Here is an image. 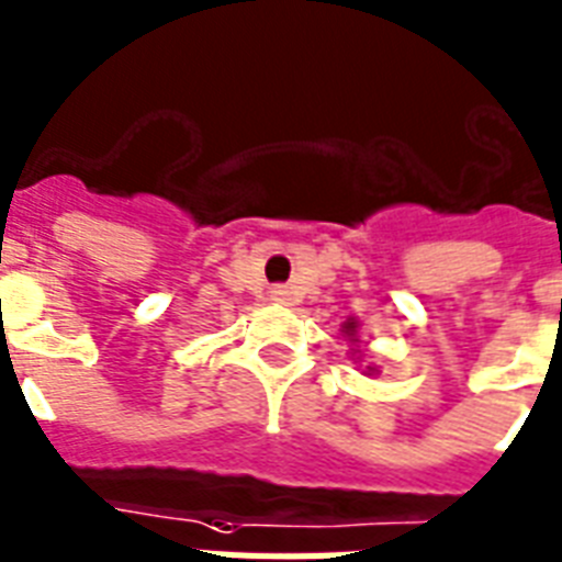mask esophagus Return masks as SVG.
Listing matches in <instances>:
<instances>
[{
  "label": "esophagus",
  "mask_w": 562,
  "mask_h": 562,
  "mask_svg": "<svg viewBox=\"0 0 562 562\" xmlns=\"http://www.w3.org/2000/svg\"><path fill=\"white\" fill-rule=\"evenodd\" d=\"M271 300L273 303H289V289H285V285H277V289H271Z\"/></svg>",
  "instance_id": "obj_1"
}]
</instances>
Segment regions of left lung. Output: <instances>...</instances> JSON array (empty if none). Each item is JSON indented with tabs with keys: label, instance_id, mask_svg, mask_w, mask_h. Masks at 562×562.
I'll return each mask as SVG.
<instances>
[{
	"label": "left lung",
	"instance_id": "1",
	"mask_svg": "<svg viewBox=\"0 0 562 562\" xmlns=\"http://www.w3.org/2000/svg\"><path fill=\"white\" fill-rule=\"evenodd\" d=\"M359 327H362V324H359L357 318H348L341 324V333H345V338L350 341V359L359 362V371L366 376H374L380 374V368H376L374 362H366V348H362V333H359Z\"/></svg>",
	"mask_w": 562,
	"mask_h": 562
}]
</instances>
